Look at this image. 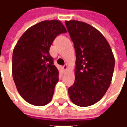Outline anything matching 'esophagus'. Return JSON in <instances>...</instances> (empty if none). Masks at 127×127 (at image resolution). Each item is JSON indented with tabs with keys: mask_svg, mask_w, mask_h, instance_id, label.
I'll return each instance as SVG.
<instances>
[{
	"mask_svg": "<svg viewBox=\"0 0 127 127\" xmlns=\"http://www.w3.org/2000/svg\"><path fill=\"white\" fill-rule=\"evenodd\" d=\"M63 68L64 71H66V70H67V68H68V65H67L66 64H65L63 66Z\"/></svg>",
	"mask_w": 127,
	"mask_h": 127,
	"instance_id": "1",
	"label": "esophagus"
}]
</instances>
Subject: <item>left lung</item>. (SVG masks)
<instances>
[{
  "label": "left lung",
  "instance_id": "1",
  "mask_svg": "<svg viewBox=\"0 0 127 127\" xmlns=\"http://www.w3.org/2000/svg\"><path fill=\"white\" fill-rule=\"evenodd\" d=\"M74 44L76 61L75 82L68 89L70 99L80 107L101 100L112 82L115 59L105 38L97 29L83 22H65Z\"/></svg>",
  "mask_w": 127,
  "mask_h": 127
}]
</instances>
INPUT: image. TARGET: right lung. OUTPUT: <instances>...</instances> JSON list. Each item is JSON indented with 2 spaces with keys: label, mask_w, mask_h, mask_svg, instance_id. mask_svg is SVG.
I'll return each instance as SVG.
<instances>
[{
  "label": "right lung",
  "mask_w": 127,
  "mask_h": 127,
  "mask_svg": "<svg viewBox=\"0 0 127 127\" xmlns=\"http://www.w3.org/2000/svg\"><path fill=\"white\" fill-rule=\"evenodd\" d=\"M66 32L59 20H45L29 28L13 52L12 75L18 93L30 104L43 106L52 101L58 82L50 48L58 34Z\"/></svg>",
  "instance_id": "right-lung-1"
}]
</instances>
